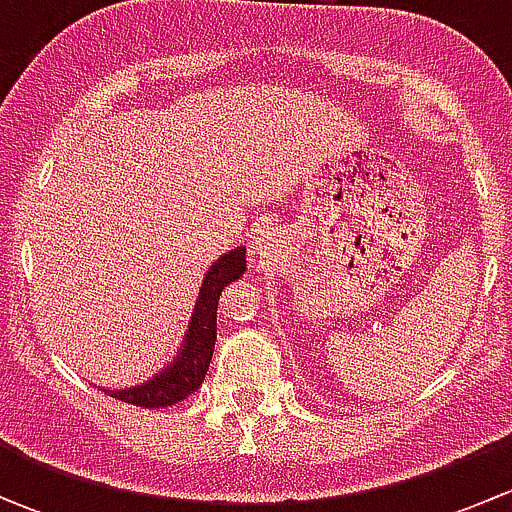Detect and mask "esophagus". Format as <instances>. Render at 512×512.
I'll use <instances>...</instances> for the list:
<instances>
[{
  "label": "esophagus",
  "instance_id": "esophagus-1",
  "mask_svg": "<svg viewBox=\"0 0 512 512\" xmlns=\"http://www.w3.org/2000/svg\"><path fill=\"white\" fill-rule=\"evenodd\" d=\"M275 245H277L275 227L265 225V227H260V230L252 232V237H250V255L252 257H265V255H270L272 250H275Z\"/></svg>",
  "mask_w": 512,
  "mask_h": 512
}]
</instances>
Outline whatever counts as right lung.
<instances>
[{
    "mask_svg": "<svg viewBox=\"0 0 512 512\" xmlns=\"http://www.w3.org/2000/svg\"><path fill=\"white\" fill-rule=\"evenodd\" d=\"M247 270L245 247H235V250L225 252L218 260L210 265L205 272L203 285H200L198 297H195V307L190 312L188 329L183 334L178 352L173 359L146 379L143 384L126 386V389H106L108 396L126 404L143 406V409H160V406H173L183 401L185 396L193 394L200 384H203L205 374H208L210 359H213L215 339H218V299L223 289L230 282L240 280Z\"/></svg>",
    "mask_w": 512,
    "mask_h": 512,
    "instance_id": "obj_1",
    "label": "right lung"
}]
</instances>
